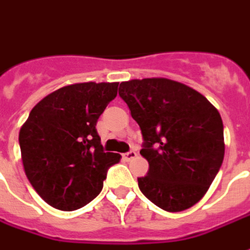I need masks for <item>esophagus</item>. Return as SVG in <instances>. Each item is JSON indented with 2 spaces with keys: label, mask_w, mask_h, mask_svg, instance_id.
I'll list each match as a JSON object with an SVG mask.
<instances>
[{
  "label": "esophagus",
  "mask_w": 250,
  "mask_h": 250,
  "mask_svg": "<svg viewBox=\"0 0 250 250\" xmlns=\"http://www.w3.org/2000/svg\"><path fill=\"white\" fill-rule=\"evenodd\" d=\"M136 157H138V154H136L135 151H128V152H125V154H123V158H125V161H131V159H135Z\"/></svg>",
  "instance_id": "esophagus-1"
}]
</instances>
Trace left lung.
I'll list each match as a JSON object with an SVG mask.
<instances>
[{
	"instance_id": "1",
	"label": "left lung",
	"mask_w": 250,
	"mask_h": 250,
	"mask_svg": "<svg viewBox=\"0 0 250 250\" xmlns=\"http://www.w3.org/2000/svg\"><path fill=\"white\" fill-rule=\"evenodd\" d=\"M119 96L145 139L141 155L148 173L138 178L141 191L170 213L191 208L224 161L220 112L198 91L166 77L122 82Z\"/></svg>"
}]
</instances>
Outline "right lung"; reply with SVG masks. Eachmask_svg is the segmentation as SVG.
I'll list each match as a JSON object with an SVG mask.
<instances>
[{
    "label": "right lung",
    "instance_id": "obj_1",
    "mask_svg": "<svg viewBox=\"0 0 250 250\" xmlns=\"http://www.w3.org/2000/svg\"><path fill=\"white\" fill-rule=\"evenodd\" d=\"M119 83H76L53 91L30 111L19 142L26 177L55 209L72 211L103 188L119 154L104 152L96 123Z\"/></svg>",
    "mask_w": 250,
    "mask_h": 250
}]
</instances>
